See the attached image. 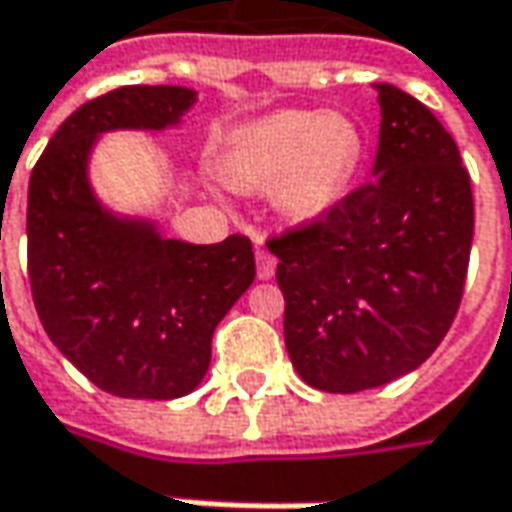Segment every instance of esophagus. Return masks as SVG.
Here are the masks:
<instances>
[{
    "label": "esophagus",
    "mask_w": 512,
    "mask_h": 512,
    "mask_svg": "<svg viewBox=\"0 0 512 512\" xmlns=\"http://www.w3.org/2000/svg\"><path fill=\"white\" fill-rule=\"evenodd\" d=\"M256 273H259V279H273L276 276V256L270 250H256Z\"/></svg>",
    "instance_id": "34e87169"
}]
</instances>
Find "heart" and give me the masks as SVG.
I'll return each mask as SVG.
<instances>
[{
	"mask_svg": "<svg viewBox=\"0 0 512 512\" xmlns=\"http://www.w3.org/2000/svg\"><path fill=\"white\" fill-rule=\"evenodd\" d=\"M360 157L363 137L349 118L284 109L236 129L222 171L228 183L245 191L276 185L284 216L310 222L344 197Z\"/></svg>",
	"mask_w": 512,
	"mask_h": 512,
	"instance_id": "1",
	"label": "heart"
}]
</instances>
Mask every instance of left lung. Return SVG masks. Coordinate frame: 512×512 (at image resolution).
Wrapping results in <instances>:
<instances>
[{
  "mask_svg": "<svg viewBox=\"0 0 512 512\" xmlns=\"http://www.w3.org/2000/svg\"><path fill=\"white\" fill-rule=\"evenodd\" d=\"M377 104L372 180L267 239L287 355L304 383L332 394L386 386L431 358L471 262V177L454 137L392 84H377Z\"/></svg>",
  "mask_w": 512,
  "mask_h": 512,
  "instance_id": "8db88e82",
  "label": "left lung"
}]
</instances>
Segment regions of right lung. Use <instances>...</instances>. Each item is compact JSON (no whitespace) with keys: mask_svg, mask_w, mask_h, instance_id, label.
<instances>
[{"mask_svg":"<svg viewBox=\"0 0 512 512\" xmlns=\"http://www.w3.org/2000/svg\"><path fill=\"white\" fill-rule=\"evenodd\" d=\"M194 92L120 87L78 106L30 174L27 276L39 321L72 366L115 397L174 400L211 363L216 324L256 279L253 245L163 239L152 222L104 211L87 183L95 137L166 129Z\"/></svg>","mask_w":512,"mask_h":512,"instance_id":"right-lung-1","label":"right lung"}]
</instances>
